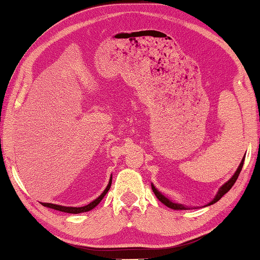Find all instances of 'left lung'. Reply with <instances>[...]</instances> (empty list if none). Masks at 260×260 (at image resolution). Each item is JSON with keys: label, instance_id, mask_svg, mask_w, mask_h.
I'll use <instances>...</instances> for the list:
<instances>
[{"label": "left lung", "instance_id": "8db88e82", "mask_svg": "<svg viewBox=\"0 0 260 260\" xmlns=\"http://www.w3.org/2000/svg\"><path fill=\"white\" fill-rule=\"evenodd\" d=\"M244 157H245V155H244ZM244 157L242 158V161H241L239 168H238V169H236V171H235V174L231 177V179H230L229 181H226V183H225L224 185H222L219 189H218L216 197L213 198L212 201H210L208 204H206V206H204V207L211 206V204L216 203L217 201H219V200H220L222 197H224V195L232 188V186H233V185L235 184L236 179H238V177H239V175H240L241 170H242V167H243V163H244ZM151 185H152V189H153L154 194H155V197H156L158 200H160V201H161L163 204H165V206H167L168 208L174 209V210H188V209H190L189 207H186V206H184V204H181V203H176V202H174V201H171L170 199H168L167 197H165V195H163V194L160 192V190H158V189L155 187V186H154L153 184H151Z\"/></svg>", "mask_w": 260, "mask_h": 260}]
</instances>
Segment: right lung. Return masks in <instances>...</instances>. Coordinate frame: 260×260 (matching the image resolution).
<instances>
[{
  "mask_svg": "<svg viewBox=\"0 0 260 260\" xmlns=\"http://www.w3.org/2000/svg\"><path fill=\"white\" fill-rule=\"evenodd\" d=\"M111 185H112V177L111 179L108 181V185L107 187L105 188L104 192L99 195V197L93 200L92 202L89 203L88 206H84V207H63V206H59V204H53V203H41L42 206L50 208V209H54V210H58V211H61V212H67V213H81V212H88L90 210H92L93 208H95L100 203V201L104 199L105 195L107 194V192L111 188Z\"/></svg>",
  "mask_w": 260,
  "mask_h": 260,
  "instance_id": "obj_1",
  "label": "right lung"
}]
</instances>
